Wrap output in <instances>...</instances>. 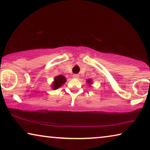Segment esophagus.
Segmentation results:
<instances>
[{"label":"esophagus","instance_id":"obj_1","mask_svg":"<svg viewBox=\"0 0 150 150\" xmlns=\"http://www.w3.org/2000/svg\"><path fill=\"white\" fill-rule=\"evenodd\" d=\"M73 77L75 78V79H77V78H79V75L77 74H75V75H73Z\"/></svg>","mask_w":150,"mask_h":150}]
</instances>
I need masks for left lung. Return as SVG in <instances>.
<instances>
[{"mask_svg":"<svg viewBox=\"0 0 150 150\" xmlns=\"http://www.w3.org/2000/svg\"><path fill=\"white\" fill-rule=\"evenodd\" d=\"M87 83H91V80H90V79H88V80L87 81Z\"/></svg>","mask_w":150,"mask_h":150,"instance_id":"8db88e82","label":"left lung"}]
</instances>
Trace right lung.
<instances>
[{
    "label": "right lung",
    "mask_w": 150,
    "mask_h": 150,
    "mask_svg": "<svg viewBox=\"0 0 150 150\" xmlns=\"http://www.w3.org/2000/svg\"><path fill=\"white\" fill-rule=\"evenodd\" d=\"M66 81L65 77L63 75H58L54 78V81L53 85V89H57L59 87H60L63 83H65Z\"/></svg>",
    "instance_id": "obj_1"
}]
</instances>
